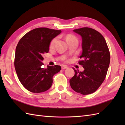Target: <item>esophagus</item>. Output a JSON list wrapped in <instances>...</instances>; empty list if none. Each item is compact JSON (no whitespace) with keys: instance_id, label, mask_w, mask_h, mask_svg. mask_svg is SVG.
<instances>
[{"instance_id":"esophagus-1","label":"esophagus","mask_w":125,"mask_h":125,"mask_svg":"<svg viewBox=\"0 0 125 125\" xmlns=\"http://www.w3.org/2000/svg\"><path fill=\"white\" fill-rule=\"evenodd\" d=\"M67 68H68V67H67V66H66V65H63L61 66V68H62V70L66 69H67Z\"/></svg>"}]
</instances>
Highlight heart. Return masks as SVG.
Here are the masks:
<instances>
[{"label": "heart", "mask_w": 125, "mask_h": 125, "mask_svg": "<svg viewBox=\"0 0 125 125\" xmlns=\"http://www.w3.org/2000/svg\"><path fill=\"white\" fill-rule=\"evenodd\" d=\"M66 39H67V41L68 43H69V42L73 41H78V39L77 38L75 35H73V34H68V35L66 36ZM57 38H55L52 40L49 44L50 48H52L54 47L56 42L57 41Z\"/></svg>", "instance_id": "b5f03b06"}]
</instances>
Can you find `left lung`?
<instances>
[{
    "mask_svg": "<svg viewBox=\"0 0 125 125\" xmlns=\"http://www.w3.org/2000/svg\"><path fill=\"white\" fill-rule=\"evenodd\" d=\"M74 32L82 39V54L79 64L83 71H75V75L70 79L74 91L82 94H92L99 88L105 80L110 62V53L105 39L99 32L89 27L76 29Z\"/></svg>",
    "mask_w": 125,
    "mask_h": 125,
    "instance_id": "8db88e82",
    "label": "left lung"
}]
</instances>
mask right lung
I'll use <instances>...</instances> for the list:
<instances>
[{
  "label": "right lung",
  "instance_id": "obj_1",
  "mask_svg": "<svg viewBox=\"0 0 125 125\" xmlns=\"http://www.w3.org/2000/svg\"><path fill=\"white\" fill-rule=\"evenodd\" d=\"M61 33L46 27L34 29L20 40L16 47L14 67L21 83L29 91L40 93L50 88L52 77L61 69L60 65L42 68L43 55L48 53L52 40Z\"/></svg>",
  "mask_w": 125,
  "mask_h": 125
}]
</instances>
